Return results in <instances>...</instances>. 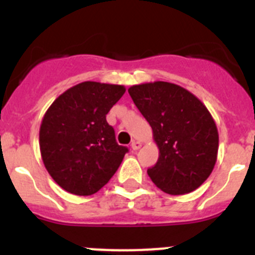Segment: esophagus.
<instances>
[{
	"label": "esophagus",
	"instance_id": "34e87169",
	"mask_svg": "<svg viewBox=\"0 0 255 255\" xmlns=\"http://www.w3.org/2000/svg\"><path fill=\"white\" fill-rule=\"evenodd\" d=\"M140 147H141V143H140V141H135V140L131 141V149H132V150L140 149Z\"/></svg>",
	"mask_w": 255,
	"mask_h": 255
}]
</instances>
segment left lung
I'll use <instances>...</instances> for the list:
<instances>
[{
  "mask_svg": "<svg viewBox=\"0 0 255 255\" xmlns=\"http://www.w3.org/2000/svg\"><path fill=\"white\" fill-rule=\"evenodd\" d=\"M153 130L159 157L148 175L162 191L181 195L199 188L215 167L218 131L206 106L182 87L145 83L128 89Z\"/></svg>",
  "mask_w": 255,
  "mask_h": 255,
  "instance_id": "8db88e82",
  "label": "left lung"
}]
</instances>
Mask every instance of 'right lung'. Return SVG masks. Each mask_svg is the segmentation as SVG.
Listing matches in <instances>:
<instances>
[{
    "label": "right lung",
    "instance_id": "obj_1",
    "mask_svg": "<svg viewBox=\"0 0 255 255\" xmlns=\"http://www.w3.org/2000/svg\"><path fill=\"white\" fill-rule=\"evenodd\" d=\"M124 85L84 82L51 105L39 130L42 159L52 179L75 195H92L110 181L129 149L119 145L106 115Z\"/></svg>",
    "mask_w": 255,
    "mask_h": 255
}]
</instances>
